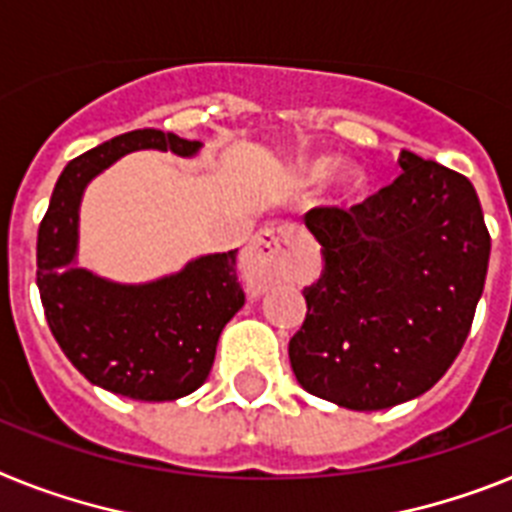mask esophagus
<instances>
[{
  "instance_id": "34e87169",
  "label": "esophagus",
  "mask_w": 512,
  "mask_h": 512,
  "mask_svg": "<svg viewBox=\"0 0 512 512\" xmlns=\"http://www.w3.org/2000/svg\"><path fill=\"white\" fill-rule=\"evenodd\" d=\"M302 234L291 226H270L255 236L242 260V278L249 296H260L289 276L294 252Z\"/></svg>"
}]
</instances>
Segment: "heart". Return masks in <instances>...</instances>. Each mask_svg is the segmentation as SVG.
Returning a JSON list of instances; mask_svg holds the SVG:
<instances>
[{
    "label": "heart",
    "mask_w": 512,
    "mask_h": 512,
    "mask_svg": "<svg viewBox=\"0 0 512 512\" xmlns=\"http://www.w3.org/2000/svg\"><path fill=\"white\" fill-rule=\"evenodd\" d=\"M330 171H333V163L328 158H317V161H309L307 166L302 169V182L304 184H317L322 179H328ZM364 184V174L354 166H341V169L333 174V195H336L338 203H349L354 197L362 195Z\"/></svg>",
    "instance_id": "b5f03b06"
}]
</instances>
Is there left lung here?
<instances>
[{"label":"left lung","mask_w":512,"mask_h":512,"mask_svg":"<svg viewBox=\"0 0 512 512\" xmlns=\"http://www.w3.org/2000/svg\"><path fill=\"white\" fill-rule=\"evenodd\" d=\"M398 166L403 174L362 205L304 213L325 270L304 289L291 369L307 393L351 411L419 398L448 372L489 268L474 184L411 150Z\"/></svg>","instance_id":"8db88e82"}]
</instances>
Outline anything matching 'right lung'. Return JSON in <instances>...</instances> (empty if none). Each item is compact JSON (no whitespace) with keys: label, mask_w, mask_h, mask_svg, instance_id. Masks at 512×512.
I'll use <instances>...</instances> for the list:
<instances>
[{"label":"right lung","mask_w":512,"mask_h":512,"mask_svg":"<svg viewBox=\"0 0 512 512\" xmlns=\"http://www.w3.org/2000/svg\"><path fill=\"white\" fill-rule=\"evenodd\" d=\"M200 148L161 130L111 137L64 166L38 229L36 283L51 333L85 380L132 401H176L208 380L221 330L244 304L236 249L200 255L156 281H109L77 265L80 203L85 187L127 153L195 158Z\"/></svg>","instance_id":"right-lung-1"}]
</instances>
